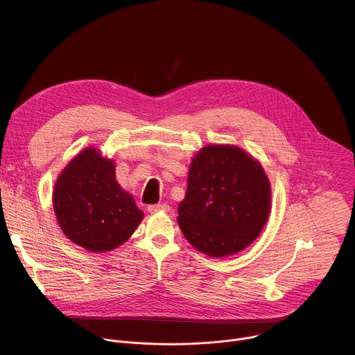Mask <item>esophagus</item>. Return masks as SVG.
<instances>
[{
	"instance_id": "esophagus-1",
	"label": "esophagus",
	"mask_w": 355,
	"mask_h": 355,
	"mask_svg": "<svg viewBox=\"0 0 355 355\" xmlns=\"http://www.w3.org/2000/svg\"><path fill=\"white\" fill-rule=\"evenodd\" d=\"M150 214H157V212H170V207L167 204H157V205H150L147 208Z\"/></svg>"
}]
</instances>
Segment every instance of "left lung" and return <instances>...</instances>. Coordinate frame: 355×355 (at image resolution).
I'll use <instances>...</instances> for the list:
<instances>
[{
  "label": "left lung",
  "mask_w": 355,
  "mask_h": 355,
  "mask_svg": "<svg viewBox=\"0 0 355 355\" xmlns=\"http://www.w3.org/2000/svg\"><path fill=\"white\" fill-rule=\"evenodd\" d=\"M271 208L260 163L236 146L200 148L189 167L178 225L187 240L211 257H226L257 239Z\"/></svg>",
  "instance_id": "1"
}]
</instances>
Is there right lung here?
Segmentation results:
<instances>
[{"label": "right lung", "instance_id": "1", "mask_svg": "<svg viewBox=\"0 0 355 355\" xmlns=\"http://www.w3.org/2000/svg\"><path fill=\"white\" fill-rule=\"evenodd\" d=\"M63 233L88 251H111L139 226L143 212L116 181L115 166L88 147L63 170L53 191Z\"/></svg>", "mask_w": 355, "mask_h": 355}]
</instances>
